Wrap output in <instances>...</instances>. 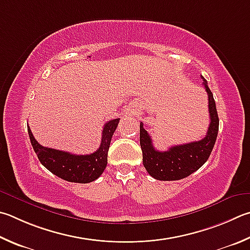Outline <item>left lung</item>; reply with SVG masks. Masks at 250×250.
Segmentation results:
<instances>
[{
	"label": "left lung",
	"mask_w": 250,
	"mask_h": 250,
	"mask_svg": "<svg viewBox=\"0 0 250 250\" xmlns=\"http://www.w3.org/2000/svg\"><path fill=\"white\" fill-rule=\"evenodd\" d=\"M208 97L210 125L208 133L200 141L175 145L167 151H157L153 146L152 139L140 122V145L143 154V165L153 178L158 180H179L198 170L208 161L214 147L219 132V116L213 94L208 82L201 76Z\"/></svg>",
	"instance_id": "obj_1"
}]
</instances>
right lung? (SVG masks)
Wrapping results in <instances>:
<instances>
[{"instance_id":"right-lung-1","label":"right lung","mask_w":250,"mask_h":250,"mask_svg":"<svg viewBox=\"0 0 250 250\" xmlns=\"http://www.w3.org/2000/svg\"><path fill=\"white\" fill-rule=\"evenodd\" d=\"M119 120V118H117L106 122L103 129L101 146L96 152L88 155H75L69 152L44 147L36 141L29 125H27V129L38 160L48 170L70 183L88 184L96 180L106 168L108 149Z\"/></svg>"}]
</instances>
